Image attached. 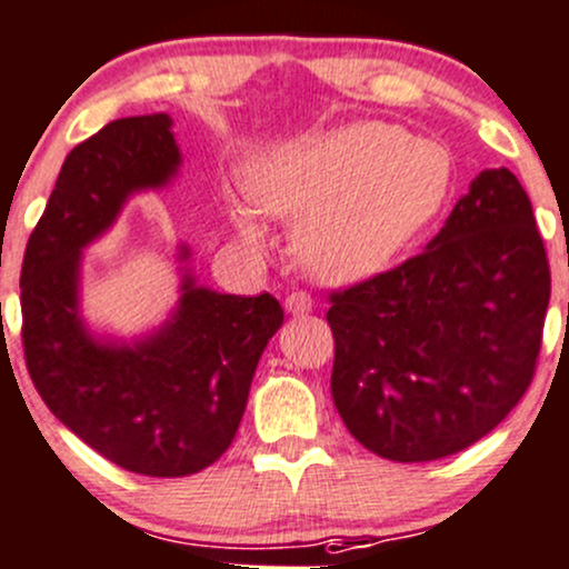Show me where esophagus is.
I'll list each match as a JSON object with an SVG mask.
<instances>
[{"label":"esophagus","mask_w":569,"mask_h":569,"mask_svg":"<svg viewBox=\"0 0 569 569\" xmlns=\"http://www.w3.org/2000/svg\"><path fill=\"white\" fill-rule=\"evenodd\" d=\"M284 309L290 315H309L311 311V296L307 290H292L290 296L284 298Z\"/></svg>","instance_id":"esophagus-1"}]
</instances>
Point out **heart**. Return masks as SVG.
Instances as JSON below:
<instances>
[{"mask_svg": "<svg viewBox=\"0 0 569 569\" xmlns=\"http://www.w3.org/2000/svg\"><path fill=\"white\" fill-rule=\"evenodd\" d=\"M453 157L442 143L409 138L388 121H352L273 146L249 168L258 209L292 222V254L331 284L371 277L423 228L448 198ZM249 243L266 230L233 206Z\"/></svg>", "mask_w": 569, "mask_h": 569, "instance_id": "heart-1", "label": "heart"}]
</instances>
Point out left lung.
<instances>
[{
	"label": "left lung",
	"instance_id": "1",
	"mask_svg": "<svg viewBox=\"0 0 569 569\" xmlns=\"http://www.w3.org/2000/svg\"><path fill=\"white\" fill-rule=\"evenodd\" d=\"M548 298L529 194L507 168L482 170L423 252L328 296L345 426L401 463L475 445L527 393Z\"/></svg>",
	"mask_w": 569,
	"mask_h": 569
}]
</instances>
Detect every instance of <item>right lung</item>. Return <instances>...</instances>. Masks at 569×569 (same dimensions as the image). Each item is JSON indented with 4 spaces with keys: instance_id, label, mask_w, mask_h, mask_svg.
Here are the masks:
<instances>
[{
    "instance_id": "1",
    "label": "right lung",
    "mask_w": 569,
    "mask_h": 569,
    "mask_svg": "<svg viewBox=\"0 0 569 569\" xmlns=\"http://www.w3.org/2000/svg\"><path fill=\"white\" fill-rule=\"evenodd\" d=\"M179 162L168 113L102 127L67 154L21 268L23 358L46 407L116 467L149 478H187L230 448L258 360L284 320L268 292L222 296L187 273L179 309L157 333L113 345L87 331L81 249L132 192L168 184Z\"/></svg>"
}]
</instances>
